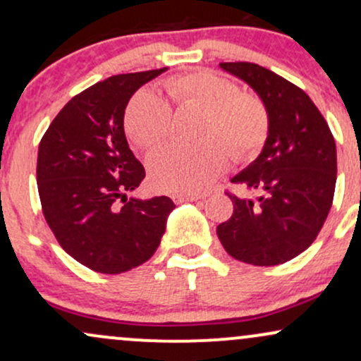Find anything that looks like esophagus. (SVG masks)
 Returning a JSON list of instances; mask_svg holds the SVG:
<instances>
[{"label": "esophagus", "mask_w": 361, "mask_h": 361, "mask_svg": "<svg viewBox=\"0 0 361 361\" xmlns=\"http://www.w3.org/2000/svg\"><path fill=\"white\" fill-rule=\"evenodd\" d=\"M173 202L175 204H183V202H197L204 198V195H190V193H175L173 195Z\"/></svg>", "instance_id": "esophagus-1"}]
</instances>
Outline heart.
<instances>
[{
    "instance_id": "1",
    "label": "heart",
    "mask_w": 361,
    "mask_h": 361,
    "mask_svg": "<svg viewBox=\"0 0 361 361\" xmlns=\"http://www.w3.org/2000/svg\"><path fill=\"white\" fill-rule=\"evenodd\" d=\"M166 97L176 105L205 110L200 146L168 144L149 156V175L164 192L197 193L205 190L229 166L231 149L238 159L255 154L268 135V114L252 94L221 74L198 71L168 78ZM171 105L152 90L139 91L126 111L128 137L140 147H156L171 134Z\"/></svg>"
}]
</instances>
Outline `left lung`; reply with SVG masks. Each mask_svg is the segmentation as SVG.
I'll return each instance as SVG.
<instances>
[{
	"mask_svg": "<svg viewBox=\"0 0 361 361\" xmlns=\"http://www.w3.org/2000/svg\"><path fill=\"white\" fill-rule=\"evenodd\" d=\"M219 68L251 86L268 114L259 156L233 176L256 198L229 195L233 217L217 227L224 250L255 267H275L305 251L324 226L336 186V144L299 86L251 62Z\"/></svg>",
	"mask_w": 361,
	"mask_h": 361,
	"instance_id": "obj_1",
	"label": "left lung"
}]
</instances>
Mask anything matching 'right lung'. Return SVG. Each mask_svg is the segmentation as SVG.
<instances>
[{
	"mask_svg": "<svg viewBox=\"0 0 361 361\" xmlns=\"http://www.w3.org/2000/svg\"><path fill=\"white\" fill-rule=\"evenodd\" d=\"M166 69L90 86L66 103L40 140L37 185L45 221L62 250L93 271L117 275L146 263L175 209L169 197L127 198L146 176L123 130L127 103Z\"/></svg>",
	"mask_w": 361,
	"mask_h": 361,
	"instance_id": "1",
	"label": "right lung"
}]
</instances>
